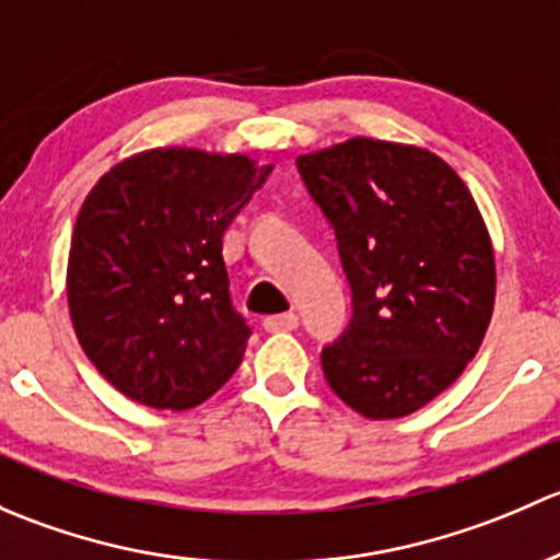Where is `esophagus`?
I'll return each mask as SVG.
<instances>
[{
    "label": "esophagus",
    "mask_w": 560,
    "mask_h": 560,
    "mask_svg": "<svg viewBox=\"0 0 560 560\" xmlns=\"http://www.w3.org/2000/svg\"><path fill=\"white\" fill-rule=\"evenodd\" d=\"M299 326V318L293 313H282V315H269V318H264V328L267 331H293V328Z\"/></svg>",
    "instance_id": "34e87169"
}]
</instances>
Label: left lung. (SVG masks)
I'll return each instance as SVG.
<instances>
[{
    "instance_id": "left-lung-1",
    "label": "left lung",
    "mask_w": 560,
    "mask_h": 560,
    "mask_svg": "<svg viewBox=\"0 0 560 560\" xmlns=\"http://www.w3.org/2000/svg\"><path fill=\"white\" fill-rule=\"evenodd\" d=\"M296 166L334 229L353 302L323 348V374L364 418H405L458 380L491 323L480 210L440 155L412 145L353 137Z\"/></svg>"
}]
</instances>
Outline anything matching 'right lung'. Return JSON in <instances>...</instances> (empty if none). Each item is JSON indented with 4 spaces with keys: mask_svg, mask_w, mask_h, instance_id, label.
Segmentation results:
<instances>
[{
    "mask_svg": "<svg viewBox=\"0 0 560 560\" xmlns=\"http://www.w3.org/2000/svg\"><path fill=\"white\" fill-rule=\"evenodd\" d=\"M269 172L247 155L159 148L115 164L85 196L69 315L91 364L124 396L188 409L237 372L253 331L229 293L223 232Z\"/></svg>",
    "mask_w": 560,
    "mask_h": 560,
    "instance_id": "obj_1",
    "label": "right lung"
}]
</instances>
